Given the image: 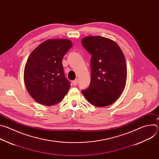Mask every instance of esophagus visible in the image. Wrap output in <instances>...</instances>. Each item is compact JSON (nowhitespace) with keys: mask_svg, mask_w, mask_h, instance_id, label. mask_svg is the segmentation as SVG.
Masks as SVG:
<instances>
[{"mask_svg":"<svg viewBox=\"0 0 159 159\" xmlns=\"http://www.w3.org/2000/svg\"><path fill=\"white\" fill-rule=\"evenodd\" d=\"M78 82H79V80H78L77 79H75V80H74L72 82V83H73L74 85H77L78 84Z\"/></svg>","mask_w":159,"mask_h":159,"instance_id":"esophagus-1","label":"esophagus"}]
</instances>
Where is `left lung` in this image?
<instances>
[{
	"label": "left lung",
	"instance_id": "1",
	"mask_svg": "<svg viewBox=\"0 0 159 159\" xmlns=\"http://www.w3.org/2000/svg\"><path fill=\"white\" fill-rule=\"evenodd\" d=\"M81 43L92 55L90 83L82 93L94 106L111 105L125 87L127 68L124 54L116 42L104 37L87 36Z\"/></svg>",
	"mask_w": 159,
	"mask_h": 159
}]
</instances>
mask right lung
I'll list each match as a JSON object with an SVG mask.
<instances>
[{
	"label": "right lung",
	"mask_w": 159,
	"mask_h": 159,
	"mask_svg": "<svg viewBox=\"0 0 159 159\" xmlns=\"http://www.w3.org/2000/svg\"><path fill=\"white\" fill-rule=\"evenodd\" d=\"M72 47L69 39H48L30 54L25 68V83L30 96L39 104L55 105L69 91L70 82L65 77L62 59Z\"/></svg>",
	"instance_id": "add662e5"
}]
</instances>
